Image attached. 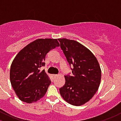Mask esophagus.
Wrapping results in <instances>:
<instances>
[{
    "label": "esophagus",
    "mask_w": 121,
    "mask_h": 121,
    "mask_svg": "<svg viewBox=\"0 0 121 121\" xmlns=\"http://www.w3.org/2000/svg\"><path fill=\"white\" fill-rule=\"evenodd\" d=\"M52 76H53L54 78H56V77L58 76V75H57V74H53V75H52Z\"/></svg>",
    "instance_id": "1"
}]
</instances>
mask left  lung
<instances>
[{
	"instance_id": "obj_1",
	"label": "left lung",
	"mask_w": 121,
	"mask_h": 121,
	"mask_svg": "<svg viewBox=\"0 0 121 121\" xmlns=\"http://www.w3.org/2000/svg\"><path fill=\"white\" fill-rule=\"evenodd\" d=\"M58 40L70 67H72V74L65 76V83L60 88V93L70 104L83 105L99 88L101 78L99 64L92 52L80 43L66 38Z\"/></svg>"
}]
</instances>
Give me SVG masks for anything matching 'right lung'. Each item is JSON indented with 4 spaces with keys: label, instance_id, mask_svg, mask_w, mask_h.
I'll return each instance as SVG.
<instances>
[{
    "label": "right lung",
    "instance_id": "obj_1",
    "mask_svg": "<svg viewBox=\"0 0 121 121\" xmlns=\"http://www.w3.org/2000/svg\"><path fill=\"white\" fill-rule=\"evenodd\" d=\"M57 39H37L22 49L15 56L10 69L13 90L22 101L32 103L47 92L51 81L44 70L45 59L51 50L59 47Z\"/></svg>",
    "mask_w": 121,
    "mask_h": 121
}]
</instances>
